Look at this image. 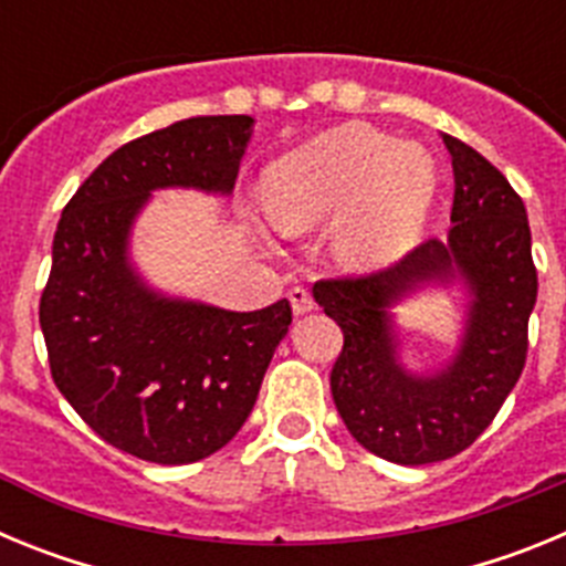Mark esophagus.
<instances>
[{
  "instance_id": "esophagus-1",
  "label": "esophagus",
  "mask_w": 566,
  "mask_h": 566,
  "mask_svg": "<svg viewBox=\"0 0 566 566\" xmlns=\"http://www.w3.org/2000/svg\"><path fill=\"white\" fill-rule=\"evenodd\" d=\"M289 303H292L294 314H306L314 308V297L308 294V289H303V286H294L292 292H289Z\"/></svg>"
}]
</instances>
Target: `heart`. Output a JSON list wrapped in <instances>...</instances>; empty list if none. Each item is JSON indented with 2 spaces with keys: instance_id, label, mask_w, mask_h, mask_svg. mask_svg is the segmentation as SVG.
Wrapping results in <instances>:
<instances>
[{
  "instance_id": "obj_1",
  "label": "heart",
  "mask_w": 566,
  "mask_h": 566,
  "mask_svg": "<svg viewBox=\"0 0 566 566\" xmlns=\"http://www.w3.org/2000/svg\"><path fill=\"white\" fill-rule=\"evenodd\" d=\"M437 175L428 153L345 124L280 155L263 175V209L277 232L303 234L334 218L332 252L352 272H377L422 234Z\"/></svg>"
}]
</instances>
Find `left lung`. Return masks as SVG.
I'll return each instance as SVG.
<instances>
[{
	"mask_svg": "<svg viewBox=\"0 0 566 566\" xmlns=\"http://www.w3.org/2000/svg\"><path fill=\"white\" fill-rule=\"evenodd\" d=\"M442 142L457 184L448 240H424L382 272L314 283V300L343 328L332 368L339 417L365 451L397 464L442 462L482 437L522 377L538 294L516 189L473 147L453 135ZM453 279L471 294L463 343L439 373H408L390 306Z\"/></svg>",
	"mask_w": 566,
	"mask_h": 566,
	"instance_id": "obj_1",
	"label": "left lung"
}]
</instances>
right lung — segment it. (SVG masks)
<instances>
[{"instance_id": "right-lung-1", "label": "right lung", "mask_w": 566, "mask_h": 566, "mask_svg": "<svg viewBox=\"0 0 566 566\" xmlns=\"http://www.w3.org/2000/svg\"><path fill=\"white\" fill-rule=\"evenodd\" d=\"M252 115H198L104 158L64 207L39 303L50 374L78 417L118 451L189 464L243 428L289 300L227 312L155 292L129 263V232L155 189L229 195Z\"/></svg>"}]
</instances>
